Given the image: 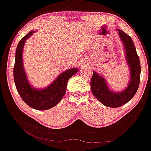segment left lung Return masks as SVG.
I'll list each match as a JSON object with an SVG mask.
<instances>
[{
  "label": "left lung",
  "instance_id": "obj_1",
  "mask_svg": "<svg viewBox=\"0 0 151 151\" xmlns=\"http://www.w3.org/2000/svg\"><path fill=\"white\" fill-rule=\"evenodd\" d=\"M125 48V56L130 70V80L126 89L118 93L109 89L104 77L93 71L91 79V88L93 96L105 106L119 108L128 103L137 93L140 83L141 64L132 38L117 29Z\"/></svg>",
  "mask_w": 151,
  "mask_h": 151
}]
</instances>
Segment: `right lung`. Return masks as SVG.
Segmentation results:
<instances>
[{
    "instance_id": "add662e5",
    "label": "right lung",
    "mask_w": 151,
    "mask_h": 151,
    "mask_svg": "<svg viewBox=\"0 0 151 151\" xmlns=\"http://www.w3.org/2000/svg\"><path fill=\"white\" fill-rule=\"evenodd\" d=\"M36 31H31L18 43L13 68L14 81L16 88L22 99L31 108L38 110H46L55 106L64 96L67 83L78 72L77 68H72L60 74L43 89H36L30 85L23 66L22 52L24 43Z\"/></svg>"
}]
</instances>
